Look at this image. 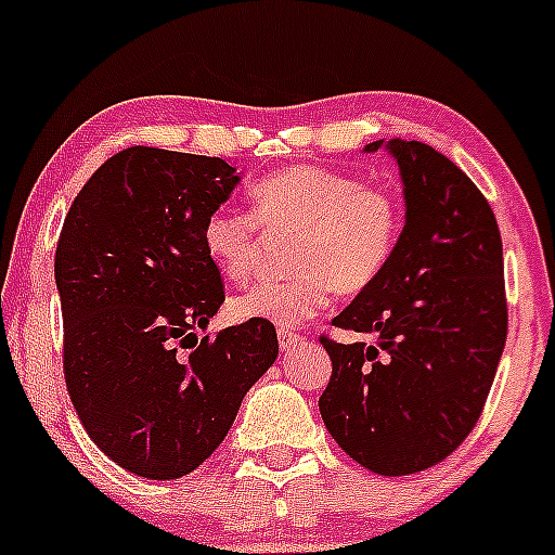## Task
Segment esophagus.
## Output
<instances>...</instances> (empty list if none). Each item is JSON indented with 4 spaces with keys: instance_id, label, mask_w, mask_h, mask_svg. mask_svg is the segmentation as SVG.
<instances>
[{
    "instance_id": "34e87169",
    "label": "esophagus",
    "mask_w": 555,
    "mask_h": 555,
    "mask_svg": "<svg viewBox=\"0 0 555 555\" xmlns=\"http://www.w3.org/2000/svg\"><path fill=\"white\" fill-rule=\"evenodd\" d=\"M278 340H280V351H291V348H296L298 344H301V335L291 333V330H280Z\"/></svg>"
}]
</instances>
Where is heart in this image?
Wrapping results in <instances>:
<instances>
[{"label":"heart","mask_w":555,"mask_h":555,"mask_svg":"<svg viewBox=\"0 0 555 555\" xmlns=\"http://www.w3.org/2000/svg\"><path fill=\"white\" fill-rule=\"evenodd\" d=\"M254 211L220 207L204 220L202 244L235 283L257 270L259 222L272 235H296L294 275L261 280L233 301L238 320L296 327L333 301L335 288L357 296L375 285L393 259L401 235V202L388 189L364 185L344 172L294 165L251 189Z\"/></svg>","instance_id":"1"}]
</instances>
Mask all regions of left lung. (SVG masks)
<instances>
[{
  "label": "left lung",
  "instance_id": "8db88e82",
  "mask_svg": "<svg viewBox=\"0 0 555 555\" xmlns=\"http://www.w3.org/2000/svg\"><path fill=\"white\" fill-rule=\"evenodd\" d=\"M403 183V230L388 270L333 320L370 344L322 338L333 375L327 433L385 477L443 462L477 425L506 346L503 246L488 198L422 141L379 139Z\"/></svg>",
  "mask_w": 555,
  "mask_h": 555
}]
</instances>
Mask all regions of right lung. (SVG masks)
<instances>
[{
  "label": "right lung",
  "instance_id": "1",
  "mask_svg": "<svg viewBox=\"0 0 555 555\" xmlns=\"http://www.w3.org/2000/svg\"><path fill=\"white\" fill-rule=\"evenodd\" d=\"M238 183L220 157L133 146L93 172L62 225L67 393L99 451L139 477L207 462L278 359L272 322L198 338L225 301L202 228Z\"/></svg>",
  "mask_w": 555,
  "mask_h": 555
}]
</instances>
